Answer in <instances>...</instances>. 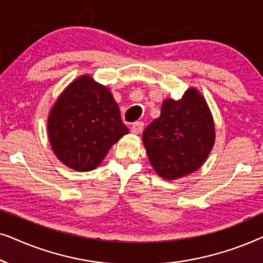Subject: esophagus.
I'll return each mask as SVG.
<instances>
[{
  "label": "esophagus",
  "instance_id": "obj_1",
  "mask_svg": "<svg viewBox=\"0 0 263 263\" xmlns=\"http://www.w3.org/2000/svg\"><path fill=\"white\" fill-rule=\"evenodd\" d=\"M142 129H143V122L138 121V122H134V123L132 124L130 130H132V133H134V134H139V133L142 132Z\"/></svg>",
  "mask_w": 263,
  "mask_h": 263
}]
</instances>
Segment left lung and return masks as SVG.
Wrapping results in <instances>:
<instances>
[{
  "mask_svg": "<svg viewBox=\"0 0 263 263\" xmlns=\"http://www.w3.org/2000/svg\"><path fill=\"white\" fill-rule=\"evenodd\" d=\"M142 140L160 177L176 179L197 170L214 143L213 118L202 96L189 88L179 100H165Z\"/></svg>",
  "mask_w": 263,
  "mask_h": 263,
  "instance_id": "left-lung-1",
  "label": "left lung"
}]
</instances>
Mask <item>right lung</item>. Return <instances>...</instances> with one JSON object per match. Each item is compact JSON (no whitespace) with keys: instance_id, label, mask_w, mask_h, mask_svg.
<instances>
[{"instance_id":"add662e5","label":"right lung","mask_w":263,"mask_h":263,"mask_svg":"<svg viewBox=\"0 0 263 263\" xmlns=\"http://www.w3.org/2000/svg\"><path fill=\"white\" fill-rule=\"evenodd\" d=\"M48 133L57 158L78 171L102 163L115 142L128 133L109 89L91 78H79L53 105Z\"/></svg>"}]
</instances>
